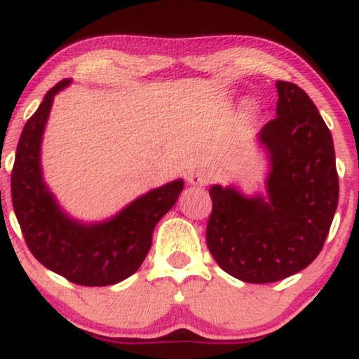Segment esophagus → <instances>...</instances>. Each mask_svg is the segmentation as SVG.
Instances as JSON below:
<instances>
[{
	"mask_svg": "<svg viewBox=\"0 0 359 359\" xmlns=\"http://www.w3.org/2000/svg\"><path fill=\"white\" fill-rule=\"evenodd\" d=\"M187 180H189V185H192V187H203V185H208L211 182V174H209L208 170L199 168V170L191 172Z\"/></svg>",
	"mask_w": 359,
	"mask_h": 359,
	"instance_id": "esophagus-1",
	"label": "esophagus"
}]
</instances>
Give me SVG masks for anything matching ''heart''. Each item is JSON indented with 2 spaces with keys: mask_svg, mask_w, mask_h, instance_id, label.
<instances>
[{
  "mask_svg": "<svg viewBox=\"0 0 359 359\" xmlns=\"http://www.w3.org/2000/svg\"><path fill=\"white\" fill-rule=\"evenodd\" d=\"M243 108H245L246 113H257L258 109V102L255 100H246L245 102H243Z\"/></svg>",
  "mask_w": 359,
  "mask_h": 359,
  "instance_id": "b5f03b06",
  "label": "heart"
}]
</instances>
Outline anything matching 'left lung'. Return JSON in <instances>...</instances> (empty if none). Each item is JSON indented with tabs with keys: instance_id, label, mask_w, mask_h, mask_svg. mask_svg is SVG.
<instances>
[{
	"instance_id": "1",
	"label": "left lung",
	"mask_w": 359,
	"mask_h": 359,
	"mask_svg": "<svg viewBox=\"0 0 359 359\" xmlns=\"http://www.w3.org/2000/svg\"><path fill=\"white\" fill-rule=\"evenodd\" d=\"M277 118L257 135L265 154V192L209 189L208 246L226 273L271 283L297 273L323 250L339 197L334 143L311 97L277 81Z\"/></svg>"
}]
</instances>
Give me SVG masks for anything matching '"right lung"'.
Listing matches in <instances>:
<instances>
[{
	"label": "right lung",
	"instance_id": "add662e5",
	"mask_svg": "<svg viewBox=\"0 0 359 359\" xmlns=\"http://www.w3.org/2000/svg\"><path fill=\"white\" fill-rule=\"evenodd\" d=\"M71 84L72 79H64L48 90L25 125L11 174V201L25 241L43 266L77 285H113L142 266L156 222L175 205L184 180L151 189L102 221L71 216L45 182L42 168L53 97Z\"/></svg>",
	"mask_w": 359,
	"mask_h": 359
}]
</instances>
